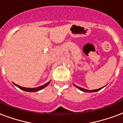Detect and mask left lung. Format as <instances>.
Segmentation results:
<instances>
[{
	"mask_svg": "<svg viewBox=\"0 0 123 123\" xmlns=\"http://www.w3.org/2000/svg\"><path fill=\"white\" fill-rule=\"evenodd\" d=\"M75 87H78V89L80 90H81V91H82L83 92H96V91H100V90H101L103 87H102V88H100V89H96V90H87V89H83V88H81V87H78V86H76V85H75Z\"/></svg>",
	"mask_w": 123,
	"mask_h": 123,
	"instance_id": "1",
	"label": "left lung"
}]
</instances>
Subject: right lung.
I'll return each instance as SVG.
<instances>
[{"label":"right lung","mask_w":123,"mask_h":123,"mask_svg":"<svg viewBox=\"0 0 123 123\" xmlns=\"http://www.w3.org/2000/svg\"><path fill=\"white\" fill-rule=\"evenodd\" d=\"M50 83V81H49L48 83H45V85H42L40 87H36V88H26V87H21L19 85H18L15 84V85H16L18 88H19L20 89L23 90V91H27V92H36V91H38L40 90H42V89H43L44 87H45L46 86H48L49 83Z\"/></svg>","instance_id":"obj_1"}]
</instances>
